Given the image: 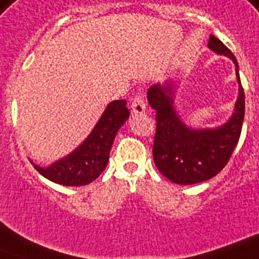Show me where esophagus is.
I'll use <instances>...</instances> for the list:
<instances>
[{"mask_svg": "<svg viewBox=\"0 0 259 259\" xmlns=\"http://www.w3.org/2000/svg\"><path fill=\"white\" fill-rule=\"evenodd\" d=\"M145 109H146V105H145L144 97L141 94L134 96V98L132 100V111L136 114H141V113H144Z\"/></svg>", "mask_w": 259, "mask_h": 259, "instance_id": "1", "label": "esophagus"}]
</instances>
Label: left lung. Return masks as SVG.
<instances>
[{"mask_svg":"<svg viewBox=\"0 0 259 259\" xmlns=\"http://www.w3.org/2000/svg\"><path fill=\"white\" fill-rule=\"evenodd\" d=\"M210 50L229 57L235 65L238 81V98L232 117L214 129H193L181 119L174 106L176 83L166 81L155 83L148 90V101L155 110L157 132L153 157L157 169L174 184L193 185L215 177L232 157L242 130L245 117V94L239 78L234 54L213 34Z\"/></svg>","mask_w":259,"mask_h":259,"instance_id":"8db88e82","label":"left lung"}]
</instances>
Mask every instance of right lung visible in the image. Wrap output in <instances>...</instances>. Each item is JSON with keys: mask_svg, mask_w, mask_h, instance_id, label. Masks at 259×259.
I'll return each instance as SVG.
<instances>
[{"mask_svg": "<svg viewBox=\"0 0 259 259\" xmlns=\"http://www.w3.org/2000/svg\"><path fill=\"white\" fill-rule=\"evenodd\" d=\"M129 114L125 100L113 101L106 106L89 136L70 154L46 167L31 163L41 176L64 186H83L93 182L108 165L115 134L129 118Z\"/></svg>", "mask_w": 259, "mask_h": 259, "instance_id": "add662e5", "label": "right lung"}]
</instances>
